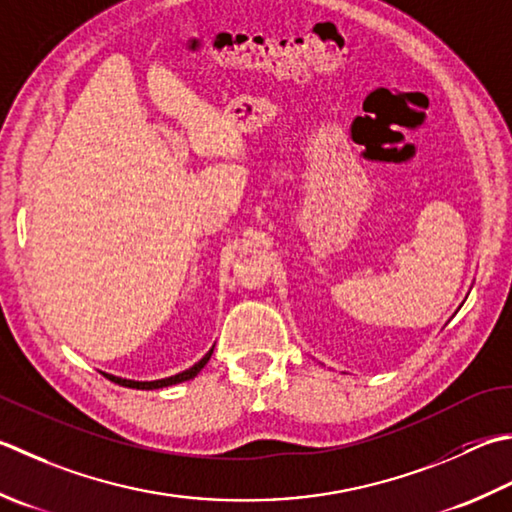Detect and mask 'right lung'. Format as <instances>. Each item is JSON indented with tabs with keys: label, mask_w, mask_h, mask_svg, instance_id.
Here are the masks:
<instances>
[{
	"label": "right lung",
	"mask_w": 512,
	"mask_h": 512,
	"mask_svg": "<svg viewBox=\"0 0 512 512\" xmlns=\"http://www.w3.org/2000/svg\"><path fill=\"white\" fill-rule=\"evenodd\" d=\"M213 348H215V346H213ZM213 348H210L208 353H206L202 359H199L197 364H193L190 368L182 370V373L170 375V377H164V379H153V382H137V379H124V377H117V375H110V373H102V375H106V377L110 379V382H115V384H119V386H126V388H137V390H157V388H166V386L182 384V382H188V379L197 377L199 370H202V368L208 364L210 355H213Z\"/></svg>",
	"instance_id": "obj_1"
}]
</instances>
